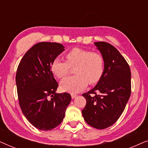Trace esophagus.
Instances as JSON below:
<instances>
[{
	"label": "esophagus",
	"mask_w": 148,
	"mask_h": 148,
	"mask_svg": "<svg viewBox=\"0 0 148 148\" xmlns=\"http://www.w3.org/2000/svg\"><path fill=\"white\" fill-rule=\"evenodd\" d=\"M77 96V95H76V94H71V98L73 99L75 98H76Z\"/></svg>",
	"instance_id": "esophagus-1"
}]
</instances>
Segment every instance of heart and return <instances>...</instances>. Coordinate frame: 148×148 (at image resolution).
<instances>
[{
	"mask_svg": "<svg viewBox=\"0 0 148 148\" xmlns=\"http://www.w3.org/2000/svg\"><path fill=\"white\" fill-rule=\"evenodd\" d=\"M66 62L60 59L52 61L50 69L58 79L67 75L70 68L74 67L75 75L67 77L60 84L63 91L71 94L79 92L88 86L98 83L104 71V58L97 52L74 48L65 54Z\"/></svg>",
	"mask_w": 148,
	"mask_h": 148,
	"instance_id": "heart-1",
	"label": "heart"
}]
</instances>
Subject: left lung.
I'll return each mask as SVG.
<instances>
[{"label": "left lung", "instance_id": "8db88e82", "mask_svg": "<svg viewBox=\"0 0 148 148\" xmlns=\"http://www.w3.org/2000/svg\"><path fill=\"white\" fill-rule=\"evenodd\" d=\"M94 44L104 58V69L96 86L82 94L86 100L82 115L90 126L103 129L116 123L124 111L131 96V73L114 46L106 42Z\"/></svg>", "mask_w": 148, "mask_h": 148}]
</instances>
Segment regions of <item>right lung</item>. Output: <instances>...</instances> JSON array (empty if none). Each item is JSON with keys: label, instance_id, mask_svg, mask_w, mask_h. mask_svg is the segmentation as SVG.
I'll list each match as a JSON object with an SVG mask.
<instances>
[{"label": "right lung", "instance_id": "add662e5", "mask_svg": "<svg viewBox=\"0 0 148 148\" xmlns=\"http://www.w3.org/2000/svg\"><path fill=\"white\" fill-rule=\"evenodd\" d=\"M64 50L56 42H39L22 58L16 73L19 106L31 124L40 130L49 131L63 120L71 100L68 93L56 94L58 86L50 66Z\"/></svg>", "mask_w": 148, "mask_h": 148}]
</instances>
